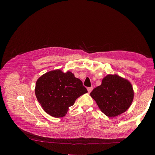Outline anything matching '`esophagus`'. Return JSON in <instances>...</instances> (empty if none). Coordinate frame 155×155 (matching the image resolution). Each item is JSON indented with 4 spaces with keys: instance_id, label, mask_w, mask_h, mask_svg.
<instances>
[{
    "instance_id": "esophagus-1",
    "label": "esophagus",
    "mask_w": 155,
    "mask_h": 155,
    "mask_svg": "<svg viewBox=\"0 0 155 155\" xmlns=\"http://www.w3.org/2000/svg\"><path fill=\"white\" fill-rule=\"evenodd\" d=\"M92 90H93V87H88V88H87V91H88V93H91Z\"/></svg>"
}]
</instances>
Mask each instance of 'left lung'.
Listing matches in <instances>:
<instances>
[{"label":"left lung","instance_id":"1","mask_svg":"<svg viewBox=\"0 0 155 155\" xmlns=\"http://www.w3.org/2000/svg\"><path fill=\"white\" fill-rule=\"evenodd\" d=\"M99 109L108 117H116L126 111L133 101V87L128 80L117 75H108L102 84L91 93Z\"/></svg>","mask_w":155,"mask_h":155}]
</instances>
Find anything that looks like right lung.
Listing matches in <instances>:
<instances>
[{"mask_svg":"<svg viewBox=\"0 0 155 155\" xmlns=\"http://www.w3.org/2000/svg\"><path fill=\"white\" fill-rule=\"evenodd\" d=\"M87 92L80 79L70 71L60 70L47 72L36 82L35 94L43 110L54 117L66 115L77 99Z\"/></svg>","mask_w":155,"mask_h":155,"instance_id":"right-lung-1","label":"right lung"}]
</instances>
